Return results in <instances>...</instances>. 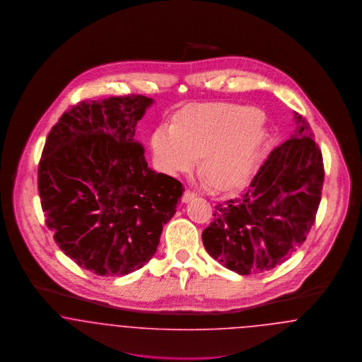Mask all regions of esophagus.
<instances>
[{
    "label": "esophagus",
    "instance_id": "esophagus-1",
    "mask_svg": "<svg viewBox=\"0 0 362 362\" xmlns=\"http://www.w3.org/2000/svg\"><path fill=\"white\" fill-rule=\"evenodd\" d=\"M195 197H197V194H195L194 191L186 189V191L183 192V197H182V202H183V204H187V202H189V201H192Z\"/></svg>",
    "mask_w": 362,
    "mask_h": 362
}]
</instances>
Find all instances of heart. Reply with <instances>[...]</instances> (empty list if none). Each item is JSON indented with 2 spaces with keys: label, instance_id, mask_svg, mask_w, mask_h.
I'll list each match as a JSON object with an SVG mask.
<instances>
[{
  "label": "heart",
  "instance_id": "1",
  "mask_svg": "<svg viewBox=\"0 0 362 362\" xmlns=\"http://www.w3.org/2000/svg\"><path fill=\"white\" fill-rule=\"evenodd\" d=\"M269 137L257 108L235 104H197L183 110L173 127L152 137L157 167L168 175L192 171L202 156V171L217 189L235 187L254 171Z\"/></svg>",
  "mask_w": 362,
  "mask_h": 362
}]
</instances>
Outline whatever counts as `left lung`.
<instances>
[{
	"mask_svg": "<svg viewBox=\"0 0 362 362\" xmlns=\"http://www.w3.org/2000/svg\"><path fill=\"white\" fill-rule=\"evenodd\" d=\"M291 139L276 148L240 195L217 204L202 232L207 254L226 269H274L305 241L322 199L325 168L310 123L294 112Z\"/></svg>",
	"mask_w": 362,
	"mask_h": 362,
	"instance_id": "left-lung-1",
	"label": "left lung"
}]
</instances>
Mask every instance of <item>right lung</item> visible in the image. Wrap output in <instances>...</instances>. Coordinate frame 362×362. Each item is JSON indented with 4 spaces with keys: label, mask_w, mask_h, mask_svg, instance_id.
<instances>
[{
    "label": "right lung",
    "mask_w": 362,
    "mask_h": 362,
    "mask_svg": "<svg viewBox=\"0 0 362 362\" xmlns=\"http://www.w3.org/2000/svg\"><path fill=\"white\" fill-rule=\"evenodd\" d=\"M155 103L130 95L73 105L49 133L37 187L57 245L96 276H122L148 263L183 186L148 167L134 141Z\"/></svg>",
    "instance_id": "1"
}]
</instances>
